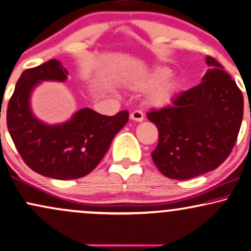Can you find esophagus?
I'll return each mask as SVG.
<instances>
[{"mask_svg": "<svg viewBox=\"0 0 251 251\" xmlns=\"http://www.w3.org/2000/svg\"><path fill=\"white\" fill-rule=\"evenodd\" d=\"M130 119L133 120V121H137V122H142L144 120V114H143L142 110L136 109L130 114Z\"/></svg>", "mask_w": 251, "mask_h": 251, "instance_id": "34e87169", "label": "esophagus"}]
</instances>
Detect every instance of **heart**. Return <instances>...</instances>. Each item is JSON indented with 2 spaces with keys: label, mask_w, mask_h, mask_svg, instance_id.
Listing matches in <instances>:
<instances>
[{
  "label": "heart",
  "mask_w": 251,
  "mask_h": 251,
  "mask_svg": "<svg viewBox=\"0 0 251 251\" xmlns=\"http://www.w3.org/2000/svg\"><path fill=\"white\" fill-rule=\"evenodd\" d=\"M171 70L167 68H157L148 77L139 83V89L150 90L155 89L150 94V103L157 107L168 105L177 92L178 83L175 79H168Z\"/></svg>",
  "instance_id": "b5f03b06"
}]
</instances>
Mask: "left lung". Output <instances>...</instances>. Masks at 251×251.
I'll list each match as a JSON object with an SVG mask.
<instances>
[{
	"label": "left lung",
	"instance_id": "1",
	"mask_svg": "<svg viewBox=\"0 0 251 251\" xmlns=\"http://www.w3.org/2000/svg\"><path fill=\"white\" fill-rule=\"evenodd\" d=\"M197 86L177 94L171 106L146 114L159 131L152 159L165 176L188 180L213 171L228 158L243 118V96L212 56Z\"/></svg>",
	"mask_w": 251,
	"mask_h": 251
}]
</instances>
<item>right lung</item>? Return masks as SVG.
Masks as SVG:
<instances>
[{
  "label": "right lung",
  "instance_id": "right-lung-1",
  "mask_svg": "<svg viewBox=\"0 0 251 251\" xmlns=\"http://www.w3.org/2000/svg\"><path fill=\"white\" fill-rule=\"evenodd\" d=\"M68 73L57 60L26 69L6 109V125L18 153L35 173L57 180L79 178L101 161L114 136L126 125L128 110L114 116L83 108L63 125L47 126L30 109V94L41 80L64 82Z\"/></svg>",
  "mask_w": 251,
  "mask_h": 251
}]
</instances>
